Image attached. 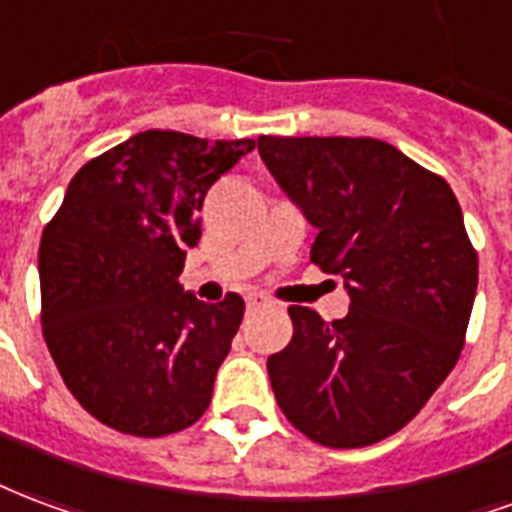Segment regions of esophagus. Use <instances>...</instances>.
Masks as SVG:
<instances>
[{
	"mask_svg": "<svg viewBox=\"0 0 512 512\" xmlns=\"http://www.w3.org/2000/svg\"><path fill=\"white\" fill-rule=\"evenodd\" d=\"M267 305H272L267 297H259V294H251V297H248V311H259V308H267Z\"/></svg>",
	"mask_w": 512,
	"mask_h": 512,
	"instance_id": "34e87169",
	"label": "esophagus"
}]
</instances>
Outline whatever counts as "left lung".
Here are the masks:
<instances>
[{"mask_svg":"<svg viewBox=\"0 0 512 512\" xmlns=\"http://www.w3.org/2000/svg\"><path fill=\"white\" fill-rule=\"evenodd\" d=\"M259 155L319 229L311 261L343 275L349 313L292 305L267 360L286 420L335 450L401 431L453 371L477 292V251L445 179L379 138L261 136Z\"/></svg>","mask_w":512,"mask_h":512,"instance_id":"obj_1","label":"left lung"}]
</instances>
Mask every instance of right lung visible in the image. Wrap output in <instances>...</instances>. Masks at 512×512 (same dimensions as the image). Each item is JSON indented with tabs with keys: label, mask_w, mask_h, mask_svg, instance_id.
<instances>
[{
	"label": "right lung",
	"mask_w": 512,
	"mask_h": 512,
	"mask_svg": "<svg viewBox=\"0 0 512 512\" xmlns=\"http://www.w3.org/2000/svg\"><path fill=\"white\" fill-rule=\"evenodd\" d=\"M256 147L144 130L70 182L40 240V322L59 376L119 434H177L207 412L245 313L182 292L212 182Z\"/></svg>",
	"instance_id": "right-lung-1"
}]
</instances>
